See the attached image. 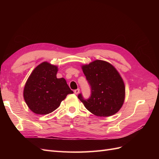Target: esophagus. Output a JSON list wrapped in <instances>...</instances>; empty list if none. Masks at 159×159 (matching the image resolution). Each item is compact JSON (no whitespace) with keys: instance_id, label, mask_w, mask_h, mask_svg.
Listing matches in <instances>:
<instances>
[{"instance_id":"esophagus-1","label":"esophagus","mask_w":159,"mask_h":159,"mask_svg":"<svg viewBox=\"0 0 159 159\" xmlns=\"http://www.w3.org/2000/svg\"><path fill=\"white\" fill-rule=\"evenodd\" d=\"M74 93L75 94H78L79 93H80V89H75L74 91Z\"/></svg>"}]
</instances>
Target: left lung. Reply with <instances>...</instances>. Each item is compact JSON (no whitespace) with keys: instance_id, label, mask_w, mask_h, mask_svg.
<instances>
[{"instance_id":"8db88e82","label":"left lung","mask_w":159,"mask_h":159,"mask_svg":"<svg viewBox=\"0 0 159 159\" xmlns=\"http://www.w3.org/2000/svg\"><path fill=\"white\" fill-rule=\"evenodd\" d=\"M91 88L90 97L81 93L78 98L85 108L97 116L108 117L116 113L124 102L125 89L118 71L107 61L95 60L82 66Z\"/></svg>"}]
</instances>
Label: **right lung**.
<instances>
[{
    "label": "right lung",
    "instance_id": "1",
    "mask_svg": "<svg viewBox=\"0 0 159 159\" xmlns=\"http://www.w3.org/2000/svg\"><path fill=\"white\" fill-rule=\"evenodd\" d=\"M57 66L48 62L38 65L28 78L24 89V98L36 114L54 111L68 94L73 93L64 78H57Z\"/></svg>",
    "mask_w": 159,
    "mask_h": 159
}]
</instances>
